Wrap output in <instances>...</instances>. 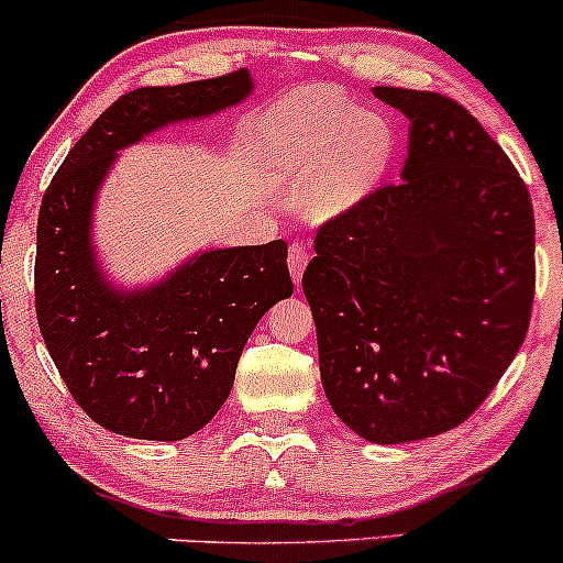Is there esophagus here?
Listing matches in <instances>:
<instances>
[{
    "label": "esophagus",
    "instance_id": "esophagus-1",
    "mask_svg": "<svg viewBox=\"0 0 563 563\" xmlns=\"http://www.w3.org/2000/svg\"><path fill=\"white\" fill-rule=\"evenodd\" d=\"M307 262H309L307 249H303L301 243L290 245V251H288V269H290V277H294L296 286H299V283H301V275H303V269H307Z\"/></svg>",
    "mask_w": 563,
    "mask_h": 563
}]
</instances>
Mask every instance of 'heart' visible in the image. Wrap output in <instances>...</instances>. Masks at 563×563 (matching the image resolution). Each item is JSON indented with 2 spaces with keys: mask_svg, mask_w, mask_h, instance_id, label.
I'll list each match as a JSON object with an SVG mask.
<instances>
[{
  "mask_svg": "<svg viewBox=\"0 0 563 563\" xmlns=\"http://www.w3.org/2000/svg\"><path fill=\"white\" fill-rule=\"evenodd\" d=\"M275 145L286 166L314 177L307 198L312 217L333 219L371 196L389 164L394 137L380 115L309 95L283 121Z\"/></svg>",
  "mask_w": 563,
  "mask_h": 563,
  "instance_id": "1",
  "label": "heart"
}]
</instances>
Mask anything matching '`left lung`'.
Masks as SVG:
<instances>
[{"mask_svg":"<svg viewBox=\"0 0 563 563\" xmlns=\"http://www.w3.org/2000/svg\"><path fill=\"white\" fill-rule=\"evenodd\" d=\"M373 92L410 121L402 174L322 224L301 288L333 412L367 442L399 444L461 426L525 344L534 214L466 108Z\"/></svg>","mask_w":563,"mask_h":563,"instance_id":"left-lung-1","label":"left lung"}]
</instances>
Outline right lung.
I'll list each match as a JSON object with an SVG mask.
<instances>
[{
  "label": "right lung",
  "mask_w": 563,
  "mask_h": 563,
  "mask_svg": "<svg viewBox=\"0 0 563 563\" xmlns=\"http://www.w3.org/2000/svg\"><path fill=\"white\" fill-rule=\"evenodd\" d=\"M245 68L113 102L70 147L36 224V320L76 405L113 434L177 442L224 405L241 352L275 301L294 294L288 245L211 249L147 288L108 280L92 245L97 190L124 147L177 121L238 106Z\"/></svg>",
  "instance_id": "add662e5"
}]
</instances>
